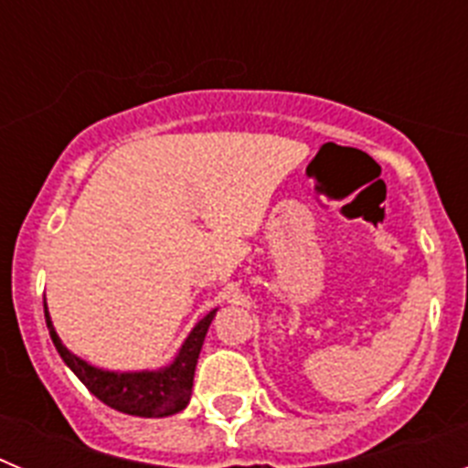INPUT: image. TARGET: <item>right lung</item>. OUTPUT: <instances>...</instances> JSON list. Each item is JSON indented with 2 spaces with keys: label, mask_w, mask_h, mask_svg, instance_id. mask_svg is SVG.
Returning <instances> with one entry per match:
<instances>
[{
  "label": "right lung",
  "mask_w": 468,
  "mask_h": 468,
  "mask_svg": "<svg viewBox=\"0 0 468 468\" xmlns=\"http://www.w3.org/2000/svg\"><path fill=\"white\" fill-rule=\"evenodd\" d=\"M44 316H47L48 335H51L60 358L84 382V387L95 399H101L105 405L119 412H126V415L168 417L187 408L189 396H192L194 370H197L198 354L204 346L215 309L194 325L171 366L161 367V370H144V373H110V370H101V367L81 361L58 337L51 316H48L47 302H44Z\"/></svg>",
  "instance_id": "add662e5"
}]
</instances>
